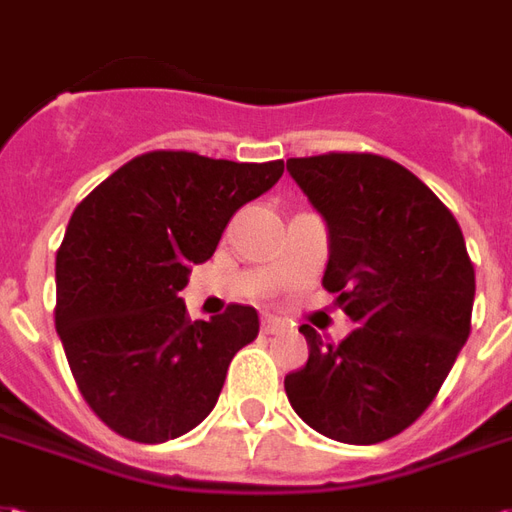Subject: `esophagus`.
Masks as SVG:
<instances>
[{"mask_svg":"<svg viewBox=\"0 0 512 512\" xmlns=\"http://www.w3.org/2000/svg\"><path fill=\"white\" fill-rule=\"evenodd\" d=\"M278 330H283V322L281 319H275V316H261V333H278Z\"/></svg>","mask_w":512,"mask_h":512,"instance_id":"34e87169","label":"esophagus"}]
</instances>
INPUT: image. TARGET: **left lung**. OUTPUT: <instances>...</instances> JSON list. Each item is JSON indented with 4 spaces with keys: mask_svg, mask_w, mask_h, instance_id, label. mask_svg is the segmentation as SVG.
<instances>
[{
    "mask_svg": "<svg viewBox=\"0 0 512 512\" xmlns=\"http://www.w3.org/2000/svg\"><path fill=\"white\" fill-rule=\"evenodd\" d=\"M330 229L322 286L357 327L341 343L311 324L308 363L286 376L313 431L376 445L431 406L472 330L475 267L464 234L423 179L374 152L289 158Z\"/></svg>",
    "mask_w": 512,
    "mask_h": 512,
    "instance_id": "obj_1",
    "label": "left lung"
}]
</instances>
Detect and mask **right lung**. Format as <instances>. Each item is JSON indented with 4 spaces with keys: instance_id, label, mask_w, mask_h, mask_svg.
Here are the masks:
<instances>
[{
    "instance_id": "obj_1",
    "label": "right lung",
    "mask_w": 512,
    "mask_h": 512,
    "mask_svg": "<svg viewBox=\"0 0 512 512\" xmlns=\"http://www.w3.org/2000/svg\"><path fill=\"white\" fill-rule=\"evenodd\" d=\"M281 174L283 160L155 149L73 210L57 251L54 322L78 393L114 434L160 445L212 412L231 357L259 335V313L234 302L190 322L179 292L231 215Z\"/></svg>"
}]
</instances>
